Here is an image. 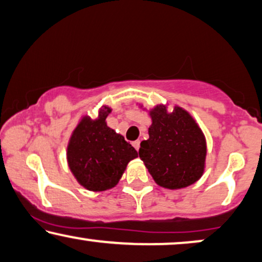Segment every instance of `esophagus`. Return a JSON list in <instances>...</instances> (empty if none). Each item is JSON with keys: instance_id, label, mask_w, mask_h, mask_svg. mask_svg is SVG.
<instances>
[{"instance_id": "esophagus-1", "label": "esophagus", "mask_w": 262, "mask_h": 262, "mask_svg": "<svg viewBox=\"0 0 262 262\" xmlns=\"http://www.w3.org/2000/svg\"><path fill=\"white\" fill-rule=\"evenodd\" d=\"M133 146L135 147V149H137V151H139V148H140V140L133 141Z\"/></svg>"}]
</instances>
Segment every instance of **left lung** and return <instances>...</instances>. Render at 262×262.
<instances>
[{
	"label": "left lung",
	"instance_id": "1",
	"mask_svg": "<svg viewBox=\"0 0 262 262\" xmlns=\"http://www.w3.org/2000/svg\"><path fill=\"white\" fill-rule=\"evenodd\" d=\"M149 138L142 141L139 157L160 187L180 189L200 179L206 159V140L186 110L171 114L158 105L151 111Z\"/></svg>",
	"mask_w": 262,
	"mask_h": 262
}]
</instances>
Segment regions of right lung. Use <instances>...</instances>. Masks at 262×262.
Here are the masks:
<instances>
[{
	"label": "right lung",
	"mask_w": 262,
	"mask_h": 262,
	"mask_svg": "<svg viewBox=\"0 0 262 262\" xmlns=\"http://www.w3.org/2000/svg\"><path fill=\"white\" fill-rule=\"evenodd\" d=\"M109 106L100 109L97 120L83 117L73 132L67 148L69 169L86 189L103 191L116 186L138 152L122 135L105 123Z\"/></svg>",
	"instance_id": "add662e5"
}]
</instances>
